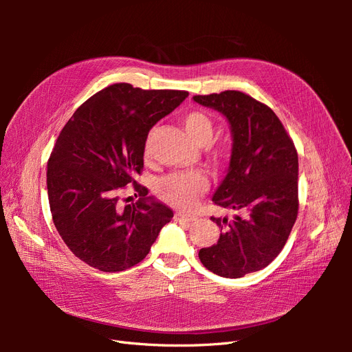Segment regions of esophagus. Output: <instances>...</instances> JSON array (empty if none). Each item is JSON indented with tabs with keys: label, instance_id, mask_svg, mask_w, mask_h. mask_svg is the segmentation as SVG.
<instances>
[{
	"label": "esophagus",
	"instance_id": "obj_1",
	"mask_svg": "<svg viewBox=\"0 0 352 352\" xmlns=\"http://www.w3.org/2000/svg\"><path fill=\"white\" fill-rule=\"evenodd\" d=\"M176 220H184V221H195L197 219L190 214H185V212H176L175 214Z\"/></svg>",
	"mask_w": 352,
	"mask_h": 352
}]
</instances>
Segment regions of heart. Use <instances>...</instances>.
<instances>
[{
  "mask_svg": "<svg viewBox=\"0 0 352 352\" xmlns=\"http://www.w3.org/2000/svg\"><path fill=\"white\" fill-rule=\"evenodd\" d=\"M182 123L186 133L195 144L206 145L210 142L212 132H214V124H212L211 117L207 113L201 110L189 111L182 117ZM207 186V177L199 172L172 173L158 180L157 194L160 199L170 206L188 208L204 192Z\"/></svg>",
  "mask_w": 352,
  "mask_h": 352,
  "instance_id": "b5f03b06",
  "label": "heart"
}]
</instances>
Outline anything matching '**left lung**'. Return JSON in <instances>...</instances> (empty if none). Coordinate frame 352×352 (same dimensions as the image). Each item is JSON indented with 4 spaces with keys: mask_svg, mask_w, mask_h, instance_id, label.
<instances>
[{
    "mask_svg": "<svg viewBox=\"0 0 352 352\" xmlns=\"http://www.w3.org/2000/svg\"><path fill=\"white\" fill-rule=\"evenodd\" d=\"M194 101L226 117L232 154L212 202L245 216L211 217L217 243L198 257L210 272L238 279L278 257L298 214V154L279 117L239 91L195 95Z\"/></svg>",
    "mask_w": 352,
    "mask_h": 352,
    "instance_id": "left-lung-1",
    "label": "left lung"
}]
</instances>
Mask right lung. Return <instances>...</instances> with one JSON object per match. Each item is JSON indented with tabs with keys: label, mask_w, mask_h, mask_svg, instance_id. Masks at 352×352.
Returning <instances> with one entry per match:
<instances>
[{
	"label": "right lung",
	"mask_w": 352,
	"mask_h": 352,
	"mask_svg": "<svg viewBox=\"0 0 352 352\" xmlns=\"http://www.w3.org/2000/svg\"><path fill=\"white\" fill-rule=\"evenodd\" d=\"M188 97L186 91L114 83L85 101L57 138L47 172L56 229L78 258L101 272L141 263L173 211L135 180L148 132ZM132 184L140 199L123 205ZM132 197L126 198V202Z\"/></svg>",
	"instance_id": "add662e5"
}]
</instances>
